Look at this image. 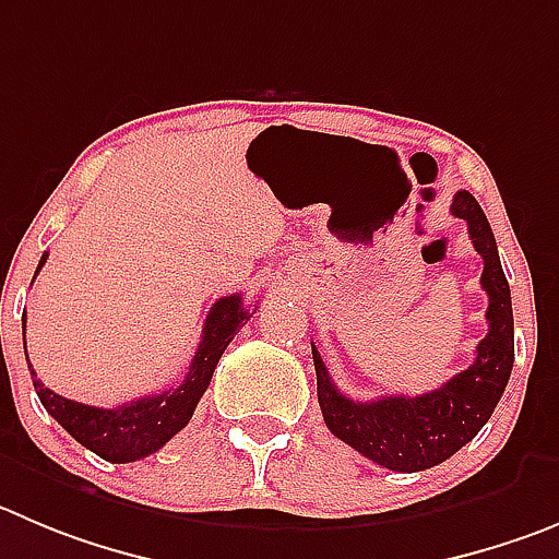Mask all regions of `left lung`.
Here are the masks:
<instances>
[{
	"label": "left lung",
	"instance_id": "obj_1",
	"mask_svg": "<svg viewBox=\"0 0 559 559\" xmlns=\"http://www.w3.org/2000/svg\"><path fill=\"white\" fill-rule=\"evenodd\" d=\"M452 215L466 221L468 237L485 264L479 284L488 295V311H485L488 333L477 344V358L472 367L447 380L441 389H432L419 397L394 394L372 403H358L344 397L333 385L320 350L311 342L317 400L328 430L391 472H425L468 444L483 430L485 421L491 419L513 369V306H510L508 278L499 262L497 239L472 192H455Z\"/></svg>",
	"mask_w": 559,
	"mask_h": 559
}]
</instances>
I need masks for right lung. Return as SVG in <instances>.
<instances>
[{"mask_svg":"<svg viewBox=\"0 0 559 559\" xmlns=\"http://www.w3.org/2000/svg\"><path fill=\"white\" fill-rule=\"evenodd\" d=\"M46 255H40V267L46 264ZM250 320V309L242 306V297L228 295L221 297L212 309H209L206 322H203V336L198 344L195 356H192L190 372L185 374L176 389L162 391V394H148V397L132 400L118 408H93V405L74 403L66 400L62 394H55L51 389H44V383L35 374L33 364L27 367L33 374V385L38 391L40 403L68 430V436H74L82 447L96 452L98 457L109 463H132L140 457L151 455V452L162 450L170 438L179 430H185L187 421L195 414L198 400L203 397V391L209 389V380L215 374L217 361L237 336L239 328ZM21 328L27 331V314L21 317Z\"/></svg>","mask_w":559,"mask_h":559,"instance_id":"1","label":"right lung"}]
</instances>
